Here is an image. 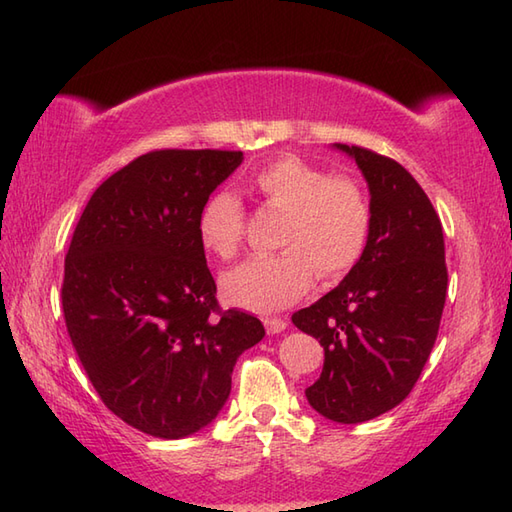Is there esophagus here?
<instances>
[{
	"instance_id": "34e87169",
	"label": "esophagus",
	"mask_w": 512,
	"mask_h": 512,
	"mask_svg": "<svg viewBox=\"0 0 512 512\" xmlns=\"http://www.w3.org/2000/svg\"><path fill=\"white\" fill-rule=\"evenodd\" d=\"M264 325H266L268 334H279V332H284L288 328V321L279 319V317H266Z\"/></svg>"
}]
</instances>
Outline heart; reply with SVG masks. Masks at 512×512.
<instances>
[{"instance_id": "heart-1", "label": "heart", "mask_w": 512, "mask_h": 512, "mask_svg": "<svg viewBox=\"0 0 512 512\" xmlns=\"http://www.w3.org/2000/svg\"><path fill=\"white\" fill-rule=\"evenodd\" d=\"M250 187L268 211L284 213L277 255H257L222 277L233 306L255 312L288 308L312 288L314 275L336 281L358 264L372 233V204L350 176H330L297 156L255 171ZM246 213L233 193H213L198 217L200 244L220 259L237 255Z\"/></svg>"}]
</instances>
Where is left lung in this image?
Instances as JSON below:
<instances>
[{"mask_svg": "<svg viewBox=\"0 0 512 512\" xmlns=\"http://www.w3.org/2000/svg\"><path fill=\"white\" fill-rule=\"evenodd\" d=\"M356 160L369 187L372 233L339 286L292 314L323 347V372L306 389L314 411L358 424L394 409L422 374L447 299L440 217L396 160L336 143Z\"/></svg>", "mask_w": 512, "mask_h": 512, "instance_id": "obj_1", "label": "left lung"}]
</instances>
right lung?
Returning a JSON list of instances; mask_svg holds the SVG:
<instances>
[{
    "label": "right lung",
    "instance_id": "1",
    "mask_svg": "<svg viewBox=\"0 0 512 512\" xmlns=\"http://www.w3.org/2000/svg\"><path fill=\"white\" fill-rule=\"evenodd\" d=\"M242 151L158 149L94 191L65 255V328L105 407L178 440L213 422L237 358L264 339L253 314L222 310L198 237L209 195Z\"/></svg>",
    "mask_w": 512,
    "mask_h": 512
}]
</instances>
